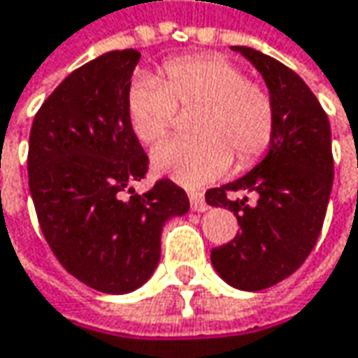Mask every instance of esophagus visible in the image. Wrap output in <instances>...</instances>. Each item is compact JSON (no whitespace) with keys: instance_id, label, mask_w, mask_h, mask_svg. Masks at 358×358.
Returning a JSON list of instances; mask_svg holds the SVG:
<instances>
[{"instance_id":"1","label":"esophagus","mask_w":358,"mask_h":358,"mask_svg":"<svg viewBox=\"0 0 358 358\" xmlns=\"http://www.w3.org/2000/svg\"><path fill=\"white\" fill-rule=\"evenodd\" d=\"M189 203H191V209L193 211H205L207 209V203H205V197L197 193V191H191L189 193Z\"/></svg>"}]
</instances>
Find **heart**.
I'll return each instance as SVG.
<instances>
[{
	"label": "heart",
	"instance_id": "obj_1",
	"mask_svg": "<svg viewBox=\"0 0 358 358\" xmlns=\"http://www.w3.org/2000/svg\"><path fill=\"white\" fill-rule=\"evenodd\" d=\"M163 81L141 76L127 91V117L143 143H157L171 129L177 109L201 107L197 139H169L151 153L155 171L185 187L211 183L239 165L265 155L275 135V105L263 85L249 81L223 55H189L165 63Z\"/></svg>",
	"mask_w": 358,
	"mask_h": 358
}]
</instances>
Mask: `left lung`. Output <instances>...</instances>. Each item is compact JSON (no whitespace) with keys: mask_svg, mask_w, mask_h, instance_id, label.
Instances as JSON below:
<instances>
[{"mask_svg":"<svg viewBox=\"0 0 358 358\" xmlns=\"http://www.w3.org/2000/svg\"><path fill=\"white\" fill-rule=\"evenodd\" d=\"M263 76L275 105V135L265 159L241 179L205 193L213 207H225L241 231L215 247L211 263L219 277L241 291H263L305 263L323 229L333 189L331 125L307 83L281 62L233 45ZM229 192H253L229 200Z\"/></svg>","mask_w":358,"mask_h":358,"instance_id":"1","label":"left lung"}]
</instances>
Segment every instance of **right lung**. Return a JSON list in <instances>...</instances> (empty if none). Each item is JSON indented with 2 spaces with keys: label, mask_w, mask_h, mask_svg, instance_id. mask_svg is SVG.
Masks as SVG:
<instances>
[{
  "label": "right lung",
  "mask_w": 358,
  "mask_h": 358,
  "mask_svg": "<svg viewBox=\"0 0 358 358\" xmlns=\"http://www.w3.org/2000/svg\"><path fill=\"white\" fill-rule=\"evenodd\" d=\"M141 53L109 51L63 79L35 113L27 173L43 237L67 273L123 295L157 267L163 225L189 211L169 179L139 195L149 157L127 117Z\"/></svg>",
  "instance_id": "add662e5"
}]
</instances>
